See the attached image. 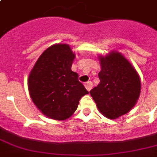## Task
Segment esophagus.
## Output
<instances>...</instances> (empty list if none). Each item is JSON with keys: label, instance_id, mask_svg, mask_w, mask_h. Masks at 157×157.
Masks as SVG:
<instances>
[{"label": "esophagus", "instance_id": "1", "mask_svg": "<svg viewBox=\"0 0 157 157\" xmlns=\"http://www.w3.org/2000/svg\"><path fill=\"white\" fill-rule=\"evenodd\" d=\"M85 87H86L87 90L90 91V90L92 89V87H93V83H92L91 81H88V82H86V83L85 84Z\"/></svg>", "mask_w": 157, "mask_h": 157}]
</instances>
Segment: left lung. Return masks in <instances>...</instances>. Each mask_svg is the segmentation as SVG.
<instances>
[{"label": "left lung", "instance_id": "left-lung-1", "mask_svg": "<svg viewBox=\"0 0 157 157\" xmlns=\"http://www.w3.org/2000/svg\"><path fill=\"white\" fill-rule=\"evenodd\" d=\"M100 83L90 91L98 110L109 119L129 112L140 94L139 76L124 57L113 52L101 57Z\"/></svg>", "mask_w": 157, "mask_h": 157}]
</instances>
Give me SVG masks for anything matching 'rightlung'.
I'll use <instances>...</instances> for the list:
<instances>
[{
    "mask_svg": "<svg viewBox=\"0 0 157 157\" xmlns=\"http://www.w3.org/2000/svg\"><path fill=\"white\" fill-rule=\"evenodd\" d=\"M75 58L69 45H54L44 51L28 77L33 103L46 117L62 121L71 117L89 92L71 71Z\"/></svg>",
    "mask_w": 157,
    "mask_h": 157,
    "instance_id": "1",
    "label": "right lung"
}]
</instances>
